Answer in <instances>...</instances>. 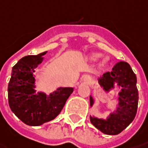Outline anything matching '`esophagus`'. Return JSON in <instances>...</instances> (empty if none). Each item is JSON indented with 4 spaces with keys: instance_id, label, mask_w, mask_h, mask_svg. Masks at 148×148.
Returning <instances> with one entry per match:
<instances>
[{
    "instance_id": "34e87169",
    "label": "esophagus",
    "mask_w": 148,
    "mask_h": 148,
    "mask_svg": "<svg viewBox=\"0 0 148 148\" xmlns=\"http://www.w3.org/2000/svg\"><path fill=\"white\" fill-rule=\"evenodd\" d=\"M83 79H84V81L85 82V83H87V84H90L91 83H92V79H91V78L89 77V76H84V78H83Z\"/></svg>"
}]
</instances>
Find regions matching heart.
Returning a JSON list of instances; mask_svg holds the SVG:
<instances>
[{
	"mask_svg": "<svg viewBox=\"0 0 148 148\" xmlns=\"http://www.w3.org/2000/svg\"><path fill=\"white\" fill-rule=\"evenodd\" d=\"M99 58V54H93V55H90V59H91L92 60H97ZM108 61H109V59H108V58H107V57L106 58H103V59L99 62V67H105L107 64H108Z\"/></svg>",
	"mask_w": 148,
	"mask_h": 148,
	"instance_id": "1",
	"label": "heart"
}]
</instances>
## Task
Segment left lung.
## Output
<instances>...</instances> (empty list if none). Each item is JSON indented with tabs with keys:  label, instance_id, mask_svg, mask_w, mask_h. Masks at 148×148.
Segmentation results:
<instances>
[{
	"label": "left lung",
	"instance_id": "obj_1",
	"mask_svg": "<svg viewBox=\"0 0 148 148\" xmlns=\"http://www.w3.org/2000/svg\"><path fill=\"white\" fill-rule=\"evenodd\" d=\"M98 84L103 91L109 92L115 87L119 88L117 107L106 119L89 115L90 122L97 129L107 135H117L129 125L136 116L138 103L137 77L127 62L116 64L111 72H107L98 79ZM90 108L95 100L90 95Z\"/></svg>",
	"mask_w": 148,
	"mask_h": 148
}]
</instances>
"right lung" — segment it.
Here are the masks:
<instances>
[{"mask_svg": "<svg viewBox=\"0 0 148 148\" xmlns=\"http://www.w3.org/2000/svg\"><path fill=\"white\" fill-rule=\"evenodd\" d=\"M47 51L23 57L12 68L8 84V101L11 111L24 123L40 126L55 119L74 92V87H59L46 94L36 92V72Z\"/></svg>", "mask_w": 148, "mask_h": 148, "instance_id": "add662e5", "label": "right lung"}]
</instances>
